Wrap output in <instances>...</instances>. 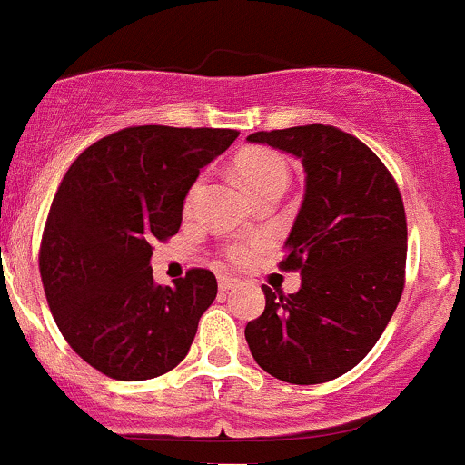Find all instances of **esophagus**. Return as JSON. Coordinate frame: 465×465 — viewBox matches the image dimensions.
Segmentation results:
<instances>
[{
	"mask_svg": "<svg viewBox=\"0 0 465 465\" xmlns=\"http://www.w3.org/2000/svg\"><path fill=\"white\" fill-rule=\"evenodd\" d=\"M233 286H236V280H232V277H218V291L221 292L232 291Z\"/></svg>",
	"mask_w": 465,
	"mask_h": 465,
	"instance_id": "obj_1",
	"label": "esophagus"
}]
</instances>
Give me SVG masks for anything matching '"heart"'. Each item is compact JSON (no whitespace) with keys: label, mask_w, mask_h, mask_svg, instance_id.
<instances>
[{"label":"heart","mask_w":465,"mask_h":465,"mask_svg":"<svg viewBox=\"0 0 465 465\" xmlns=\"http://www.w3.org/2000/svg\"><path fill=\"white\" fill-rule=\"evenodd\" d=\"M233 173L240 179V183L251 192L255 201L266 194H284V190L291 183V168L286 159L280 153L269 151V148H251V151L240 153L233 162ZM203 192V179H196L185 196V207L194 205ZM253 253L251 242H233L225 249V258L232 264H244Z\"/></svg>","instance_id":"1"}]
</instances>
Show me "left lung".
Listing matches in <instances>:
<instances>
[{"label":"left lung","mask_w":465,"mask_h":465,"mask_svg":"<svg viewBox=\"0 0 465 465\" xmlns=\"http://www.w3.org/2000/svg\"><path fill=\"white\" fill-rule=\"evenodd\" d=\"M247 140L300 159L306 190L280 262L300 271V291L284 297L262 286L264 312L247 323L244 339L277 381L328 382L370 354L402 295V196L385 163L334 126L260 131Z\"/></svg>","instance_id":"left-lung-1"}]
</instances>
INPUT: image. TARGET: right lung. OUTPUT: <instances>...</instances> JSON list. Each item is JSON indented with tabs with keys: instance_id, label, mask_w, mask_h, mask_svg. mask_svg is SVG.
Segmentation results:
<instances>
[{
	"instance_id": "right-lung-1",
	"label": "right lung",
	"mask_w": 465,
	"mask_h": 465,
	"mask_svg": "<svg viewBox=\"0 0 465 465\" xmlns=\"http://www.w3.org/2000/svg\"><path fill=\"white\" fill-rule=\"evenodd\" d=\"M232 129L133 126L89 146L47 216L39 269L54 322L83 361L115 381H148L188 354L216 300L212 271L153 280L154 240L179 232L185 196Z\"/></svg>"
}]
</instances>
